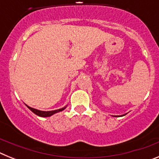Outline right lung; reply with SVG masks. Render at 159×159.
Returning a JSON list of instances; mask_svg holds the SVG:
<instances>
[{
    "mask_svg": "<svg viewBox=\"0 0 159 159\" xmlns=\"http://www.w3.org/2000/svg\"><path fill=\"white\" fill-rule=\"evenodd\" d=\"M32 111V112L34 114H36V116H40V117H49V116H52L54 115L55 113H57L59 111H61L64 110L65 109V107L63 108H60V109H58V110H55V111H39V110H36V109H34V108H32L30 107L27 106Z\"/></svg>",
    "mask_w": 159,
    "mask_h": 159,
    "instance_id": "obj_1",
    "label": "right lung"
}]
</instances>
